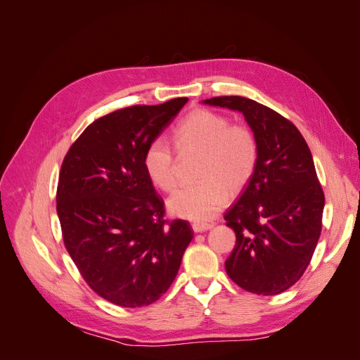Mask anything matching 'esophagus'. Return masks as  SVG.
<instances>
[{
	"label": "esophagus",
	"instance_id": "esophagus-1",
	"mask_svg": "<svg viewBox=\"0 0 360 360\" xmlns=\"http://www.w3.org/2000/svg\"><path fill=\"white\" fill-rule=\"evenodd\" d=\"M210 228H212L210 224H198V222L192 224V230H193L195 233H202V231L210 230Z\"/></svg>",
	"mask_w": 360,
	"mask_h": 360
}]
</instances>
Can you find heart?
I'll list each match as a JSON object with an SVG mask.
<instances>
[{"label": "heart", "mask_w": 360, "mask_h": 360, "mask_svg": "<svg viewBox=\"0 0 360 360\" xmlns=\"http://www.w3.org/2000/svg\"><path fill=\"white\" fill-rule=\"evenodd\" d=\"M172 146L181 158L198 155L193 186L172 195L168 209L174 216L205 222L240 193L257 171L259 146L252 127L230 123L226 115L205 108L191 111L172 130ZM143 165L151 183L171 192L179 183V158L171 144L155 138L147 144Z\"/></svg>", "instance_id": "1"}]
</instances>
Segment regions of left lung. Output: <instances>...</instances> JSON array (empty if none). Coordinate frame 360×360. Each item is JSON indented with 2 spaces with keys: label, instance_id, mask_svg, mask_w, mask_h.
Segmentation results:
<instances>
[{
  "label": "left lung",
  "instance_id": "left-lung-1",
  "mask_svg": "<svg viewBox=\"0 0 360 360\" xmlns=\"http://www.w3.org/2000/svg\"><path fill=\"white\" fill-rule=\"evenodd\" d=\"M204 103L240 111L259 146L252 180L224 214L236 233L226 274L249 292H284L304 274L321 234L324 192L311 150L288 118L252 99Z\"/></svg>",
  "mask_w": 360,
  "mask_h": 360
}]
</instances>
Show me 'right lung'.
Listing matches in <instances>:
<instances>
[{
  "label": "right lung",
  "mask_w": 360,
  "mask_h": 360,
  "mask_svg": "<svg viewBox=\"0 0 360 360\" xmlns=\"http://www.w3.org/2000/svg\"><path fill=\"white\" fill-rule=\"evenodd\" d=\"M188 97L134 105L97 118L61 163L57 213L63 242L89 287L118 307L156 302L176 278L193 231L165 219L143 165L147 144Z\"/></svg>",
  "instance_id": "right-lung-1"
}]
</instances>
